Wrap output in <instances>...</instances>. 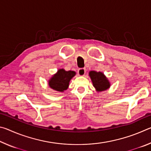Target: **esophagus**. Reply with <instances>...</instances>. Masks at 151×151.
<instances>
[{"label": "esophagus", "instance_id": "esophagus-1", "mask_svg": "<svg viewBox=\"0 0 151 151\" xmlns=\"http://www.w3.org/2000/svg\"><path fill=\"white\" fill-rule=\"evenodd\" d=\"M86 73V69L85 68H80L78 70V74L79 76H84Z\"/></svg>", "mask_w": 151, "mask_h": 151}]
</instances>
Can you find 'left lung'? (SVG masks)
Masks as SVG:
<instances>
[{"label":"left lung","mask_w":151,"mask_h":151,"mask_svg":"<svg viewBox=\"0 0 151 151\" xmlns=\"http://www.w3.org/2000/svg\"><path fill=\"white\" fill-rule=\"evenodd\" d=\"M89 76L93 82V86L98 91H103L110 87V83L107 78L101 72L91 71Z\"/></svg>","instance_id":"1"}]
</instances>
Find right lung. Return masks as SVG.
I'll return each instance as SVG.
<instances>
[{
    "label": "right lung",
    "mask_w": 151,
    "mask_h": 151,
    "mask_svg": "<svg viewBox=\"0 0 151 151\" xmlns=\"http://www.w3.org/2000/svg\"><path fill=\"white\" fill-rule=\"evenodd\" d=\"M75 74L74 71H66L64 69H59L57 73L50 78L48 85L51 88L55 91L63 92L68 88L70 79L75 75Z\"/></svg>",
    "instance_id": "right-lung-1"
}]
</instances>
